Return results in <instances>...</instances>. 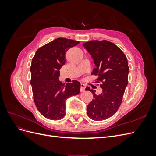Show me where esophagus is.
Returning <instances> with one entry per match:
<instances>
[{"label": "esophagus", "instance_id": "34e87169", "mask_svg": "<svg viewBox=\"0 0 156 156\" xmlns=\"http://www.w3.org/2000/svg\"><path fill=\"white\" fill-rule=\"evenodd\" d=\"M86 86L84 84H81V92H83L85 90Z\"/></svg>", "mask_w": 156, "mask_h": 156}]
</instances>
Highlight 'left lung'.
Segmentation results:
<instances>
[{"mask_svg": "<svg viewBox=\"0 0 156 156\" xmlns=\"http://www.w3.org/2000/svg\"><path fill=\"white\" fill-rule=\"evenodd\" d=\"M83 46L96 66L92 75H98L97 80L102 83V92L99 95L90 87L85 89L94 97L87 106V115L96 121L105 120L115 114L122 103L128 84L127 59L119 48L106 40H92L83 44Z\"/></svg>", "mask_w": 156, "mask_h": 156, "instance_id": "obj_1", "label": "left lung"}]
</instances>
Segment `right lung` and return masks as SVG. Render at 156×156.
Wrapping results in <instances>:
<instances>
[{
	"instance_id": "obj_1",
	"label": "right lung",
	"mask_w": 156,
	"mask_h": 156,
	"mask_svg": "<svg viewBox=\"0 0 156 156\" xmlns=\"http://www.w3.org/2000/svg\"><path fill=\"white\" fill-rule=\"evenodd\" d=\"M79 41L66 38L52 41L36 52L32 58L30 84L37 110L47 119L58 120L66 115V101L80 92L77 81L63 84L59 81L60 69L65 64L66 52Z\"/></svg>"
}]
</instances>
